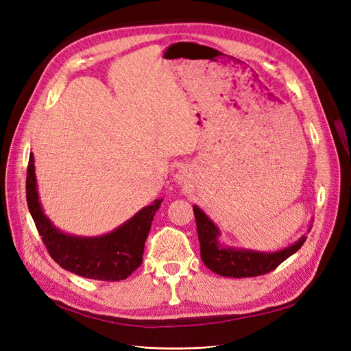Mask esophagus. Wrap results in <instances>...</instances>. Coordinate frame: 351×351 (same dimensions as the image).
Segmentation results:
<instances>
[{"label":"esophagus","instance_id":"1","mask_svg":"<svg viewBox=\"0 0 351 351\" xmlns=\"http://www.w3.org/2000/svg\"><path fill=\"white\" fill-rule=\"evenodd\" d=\"M176 183L180 186H189L192 183L193 180V171L191 169V167H180L178 171L176 173Z\"/></svg>","mask_w":351,"mask_h":351}]
</instances>
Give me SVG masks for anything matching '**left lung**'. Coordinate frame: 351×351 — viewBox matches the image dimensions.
<instances>
[{
  "instance_id": "1",
  "label": "left lung",
  "mask_w": 351,
  "mask_h": 351,
  "mask_svg": "<svg viewBox=\"0 0 351 351\" xmlns=\"http://www.w3.org/2000/svg\"><path fill=\"white\" fill-rule=\"evenodd\" d=\"M201 258L211 271L224 278H254L276 269L280 263L295 254L307 236L301 234L295 242L279 251H257L242 246H230L220 241L221 230L201 208L193 205ZM308 224L307 232H310Z\"/></svg>"
}]
</instances>
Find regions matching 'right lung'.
Masks as SVG:
<instances>
[{
	"label": "right lung",
	"instance_id": "right-lung-1",
	"mask_svg": "<svg viewBox=\"0 0 351 351\" xmlns=\"http://www.w3.org/2000/svg\"><path fill=\"white\" fill-rule=\"evenodd\" d=\"M26 201L38 233L51 258L60 267L87 279L117 282L127 279L143 263L145 242L164 199H155L130 220L105 234L80 236L63 232L44 213L38 193L35 159L31 154L26 176Z\"/></svg>",
	"mask_w": 351,
	"mask_h": 351
}]
</instances>
